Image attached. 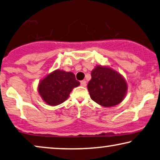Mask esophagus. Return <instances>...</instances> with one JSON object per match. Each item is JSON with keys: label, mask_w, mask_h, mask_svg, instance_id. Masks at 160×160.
Returning a JSON list of instances; mask_svg holds the SVG:
<instances>
[{"label": "esophagus", "mask_w": 160, "mask_h": 160, "mask_svg": "<svg viewBox=\"0 0 160 160\" xmlns=\"http://www.w3.org/2000/svg\"><path fill=\"white\" fill-rule=\"evenodd\" d=\"M80 85H82V87H85V86H86V81H85V80H82L80 82Z\"/></svg>", "instance_id": "1"}]
</instances>
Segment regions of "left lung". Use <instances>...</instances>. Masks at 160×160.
<instances>
[{
	"mask_svg": "<svg viewBox=\"0 0 160 160\" xmlns=\"http://www.w3.org/2000/svg\"><path fill=\"white\" fill-rule=\"evenodd\" d=\"M87 87L91 99L104 107L122 102L128 91L127 82L120 73L102 65H97L92 70Z\"/></svg>",
	"mask_w": 160,
	"mask_h": 160,
	"instance_id": "1",
	"label": "left lung"
}]
</instances>
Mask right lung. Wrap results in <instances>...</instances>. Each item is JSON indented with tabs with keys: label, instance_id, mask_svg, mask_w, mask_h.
Returning <instances> with one entry per match:
<instances>
[{
	"label": "right lung",
	"instance_id": "1",
	"mask_svg": "<svg viewBox=\"0 0 160 160\" xmlns=\"http://www.w3.org/2000/svg\"><path fill=\"white\" fill-rule=\"evenodd\" d=\"M79 85L74 73L57 69L40 81L38 91L47 104L57 106L65 102L74 88Z\"/></svg>",
	"mask_w": 160,
	"mask_h": 160
}]
</instances>
